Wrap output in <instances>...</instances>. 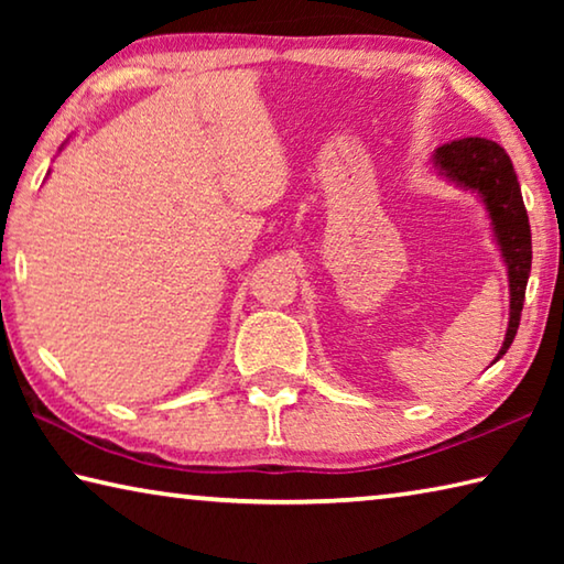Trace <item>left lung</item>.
<instances>
[{"instance_id": "left-lung-1", "label": "left lung", "mask_w": 564, "mask_h": 564, "mask_svg": "<svg viewBox=\"0 0 564 564\" xmlns=\"http://www.w3.org/2000/svg\"><path fill=\"white\" fill-rule=\"evenodd\" d=\"M433 164L437 174L453 181L463 191H473L488 212L495 243L508 269L510 281V321L505 330L498 362L512 346L514 333L520 326V313L524 303V289H528L530 265H532V236L528 212L520 194L518 174H514L510 156L500 144L490 139H460L435 149Z\"/></svg>"}]
</instances>
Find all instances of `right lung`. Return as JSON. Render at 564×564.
Masks as SVG:
<instances>
[{"mask_svg":"<svg viewBox=\"0 0 564 564\" xmlns=\"http://www.w3.org/2000/svg\"><path fill=\"white\" fill-rule=\"evenodd\" d=\"M66 141H69V139H66ZM66 141H64V144H66ZM64 144H62V149H64ZM62 149H59V151H62Z\"/></svg>","mask_w":564,"mask_h":564,"instance_id":"right-lung-1","label":"right lung"}]
</instances>
